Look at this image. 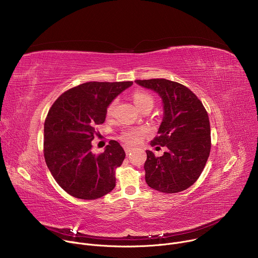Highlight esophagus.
I'll list each match as a JSON object with an SVG mask.
<instances>
[{"label": "esophagus", "mask_w": 258, "mask_h": 258, "mask_svg": "<svg viewBox=\"0 0 258 258\" xmlns=\"http://www.w3.org/2000/svg\"><path fill=\"white\" fill-rule=\"evenodd\" d=\"M124 151H125V153L127 155V154H130L133 151V148H131V147H128V146H124Z\"/></svg>", "instance_id": "1"}]
</instances>
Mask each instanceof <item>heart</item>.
I'll return each instance as SVG.
<instances>
[{
    "instance_id": "b5f03b06",
    "label": "heart",
    "mask_w": 258,
    "mask_h": 258,
    "mask_svg": "<svg viewBox=\"0 0 258 258\" xmlns=\"http://www.w3.org/2000/svg\"><path fill=\"white\" fill-rule=\"evenodd\" d=\"M133 100H134L136 106L140 110H143L147 107H153V104H154L153 97L149 93H147L145 91H136V92H134L133 93ZM116 103H117V100L114 99L108 104L107 109H106L107 116H111L113 114ZM144 132H145V130L141 128V127L125 130L121 134V140L124 141L127 144H136L137 142H139V140L141 139Z\"/></svg>"
}]
</instances>
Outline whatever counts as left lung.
Here are the masks:
<instances>
[{
  "label": "left lung",
  "mask_w": 258,
  "mask_h": 258,
  "mask_svg": "<svg viewBox=\"0 0 258 258\" xmlns=\"http://www.w3.org/2000/svg\"><path fill=\"white\" fill-rule=\"evenodd\" d=\"M136 83L157 93L163 105L158 136L150 144L165 147L166 151L160 157L146 151V182L162 193L181 192L198 179L208 159L211 148L208 114L197 96L178 83L165 79Z\"/></svg>",
  "instance_id": "left-lung-1"
}]
</instances>
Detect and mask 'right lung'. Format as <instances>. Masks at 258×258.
<instances>
[{"instance_id":"obj_1","label":"right lung","mask_w":258,"mask_h":258,"mask_svg":"<svg viewBox=\"0 0 258 258\" xmlns=\"http://www.w3.org/2000/svg\"><path fill=\"white\" fill-rule=\"evenodd\" d=\"M133 82L82 84L63 93L45 120L44 156L58 185L69 195L95 200L115 187V168L125 153L111 140L101 154L92 152L96 125L106 118L108 104Z\"/></svg>"}]
</instances>
